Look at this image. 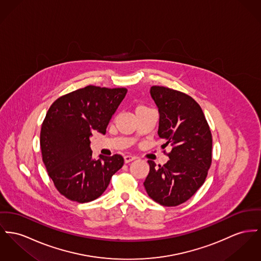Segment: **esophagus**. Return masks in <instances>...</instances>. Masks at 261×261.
I'll use <instances>...</instances> for the list:
<instances>
[{
	"instance_id": "34e87169",
	"label": "esophagus",
	"mask_w": 261,
	"mask_h": 261,
	"mask_svg": "<svg viewBox=\"0 0 261 261\" xmlns=\"http://www.w3.org/2000/svg\"><path fill=\"white\" fill-rule=\"evenodd\" d=\"M137 157L133 156V155H124L123 157V159H124V162L125 163H128V162H130V161H133V160H135Z\"/></svg>"
}]
</instances>
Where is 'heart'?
<instances>
[{
  "label": "heart",
  "mask_w": 261,
  "mask_h": 261,
  "mask_svg": "<svg viewBox=\"0 0 261 261\" xmlns=\"http://www.w3.org/2000/svg\"><path fill=\"white\" fill-rule=\"evenodd\" d=\"M144 110H148V108H146L145 106H139V107L136 109V113H139V112L144 111Z\"/></svg>",
  "instance_id": "obj_1"
}]
</instances>
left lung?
<instances>
[{"mask_svg":"<svg viewBox=\"0 0 261 261\" xmlns=\"http://www.w3.org/2000/svg\"><path fill=\"white\" fill-rule=\"evenodd\" d=\"M150 95L159 113L158 136L172 146L169 160L158 165L148 160L143 185L148 196L162 206H178L204 184L212 163V134L200 107L180 91L152 86Z\"/></svg>","mask_w":261,"mask_h":261,"instance_id":"obj_1","label":"left lung"}]
</instances>
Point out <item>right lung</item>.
Returning a JSON list of instances; mask_svg holds the SVG:
<instances>
[{
    "label": "right lung",
    "mask_w": 261,
    "mask_h": 261,
    "mask_svg": "<svg viewBox=\"0 0 261 261\" xmlns=\"http://www.w3.org/2000/svg\"><path fill=\"white\" fill-rule=\"evenodd\" d=\"M126 92L89 85L58 98L46 113L40 130L42 161L55 188L71 201L99 198L122 168L120 154L92 158L90 137L94 130L106 134Z\"/></svg>",
    "instance_id": "right-lung-1"
}]
</instances>
